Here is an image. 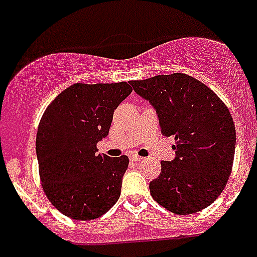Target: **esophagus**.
Listing matches in <instances>:
<instances>
[{"instance_id": "1", "label": "esophagus", "mask_w": 257, "mask_h": 257, "mask_svg": "<svg viewBox=\"0 0 257 257\" xmlns=\"http://www.w3.org/2000/svg\"><path fill=\"white\" fill-rule=\"evenodd\" d=\"M130 160L135 161V163H139V161L143 160V158H141V156H139V155H131Z\"/></svg>"}]
</instances>
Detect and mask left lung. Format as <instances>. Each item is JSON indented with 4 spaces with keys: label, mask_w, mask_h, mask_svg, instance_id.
Listing matches in <instances>:
<instances>
[{
    "label": "left lung",
    "mask_w": 257,
    "mask_h": 257,
    "mask_svg": "<svg viewBox=\"0 0 257 257\" xmlns=\"http://www.w3.org/2000/svg\"><path fill=\"white\" fill-rule=\"evenodd\" d=\"M130 83L155 108L163 135L175 139V158L161 161L160 175L149 185L151 197L177 214L211 206L233 164L236 130L228 108L206 84L183 73Z\"/></svg>",
    "instance_id": "left-lung-1"
}]
</instances>
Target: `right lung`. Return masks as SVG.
Masks as SVG:
<instances>
[{"mask_svg":"<svg viewBox=\"0 0 257 257\" xmlns=\"http://www.w3.org/2000/svg\"><path fill=\"white\" fill-rule=\"evenodd\" d=\"M131 92L126 82L75 83L44 112L36 135L39 173L46 197L64 216L90 221L118 200L128 158L98 154L97 144Z\"/></svg>","mask_w":257,"mask_h":257,"instance_id":"obj_1","label":"right lung"}]
</instances>
